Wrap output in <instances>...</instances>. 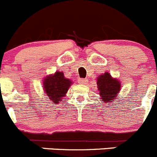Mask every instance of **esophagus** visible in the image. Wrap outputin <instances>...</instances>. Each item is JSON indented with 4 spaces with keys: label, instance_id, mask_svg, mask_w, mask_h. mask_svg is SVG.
I'll list each match as a JSON object with an SVG mask.
<instances>
[{
    "label": "esophagus",
    "instance_id": "34e87169",
    "mask_svg": "<svg viewBox=\"0 0 157 157\" xmlns=\"http://www.w3.org/2000/svg\"><path fill=\"white\" fill-rule=\"evenodd\" d=\"M78 82L79 84H87L88 79L87 78H79V79L78 80Z\"/></svg>",
    "mask_w": 157,
    "mask_h": 157
}]
</instances>
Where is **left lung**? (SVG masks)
I'll use <instances>...</instances> for the list:
<instances>
[{"mask_svg": "<svg viewBox=\"0 0 157 157\" xmlns=\"http://www.w3.org/2000/svg\"><path fill=\"white\" fill-rule=\"evenodd\" d=\"M97 86L101 100L105 103L113 101V99H115L121 90L120 82L113 78L107 72L97 78Z\"/></svg>", "mask_w": 157, "mask_h": 157, "instance_id": "left-lung-1", "label": "left lung"}]
</instances>
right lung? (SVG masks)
<instances>
[{"mask_svg": "<svg viewBox=\"0 0 157 157\" xmlns=\"http://www.w3.org/2000/svg\"><path fill=\"white\" fill-rule=\"evenodd\" d=\"M71 84V80L64 77V73L57 71L44 78V90L51 102L58 103L59 100L65 96Z\"/></svg>", "mask_w": 157, "mask_h": 157, "instance_id": "add662e5", "label": "right lung"}]
</instances>
